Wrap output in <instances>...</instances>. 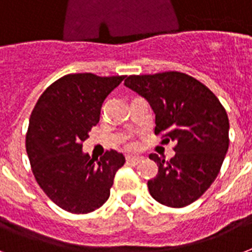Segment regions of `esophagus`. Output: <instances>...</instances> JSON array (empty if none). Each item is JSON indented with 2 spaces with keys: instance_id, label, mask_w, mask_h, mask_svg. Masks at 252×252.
<instances>
[{
  "instance_id": "obj_1",
  "label": "esophagus",
  "mask_w": 252,
  "mask_h": 252,
  "mask_svg": "<svg viewBox=\"0 0 252 252\" xmlns=\"http://www.w3.org/2000/svg\"><path fill=\"white\" fill-rule=\"evenodd\" d=\"M141 160H143V157H139V156H128L126 157V162L130 165H137Z\"/></svg>"
}]
</instances>
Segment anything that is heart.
<instances>
[{
  "label": "heart",
  "mask_w": 252,
  "mask_h": 252,
  "mask_svg": "<svg viewBox=\"0 0 252 252\" xmlns=\"http://www.w3.org/2000/svg\"><path fill=\"white\" fill-rule=\"evenodd\" d=\"M126 147L129 148V149H134V148L137 147V144H136V143H129V144H128V145H126Z\"/></svg>",
  "instance_id": "b5f03b06"
}]
</instances>
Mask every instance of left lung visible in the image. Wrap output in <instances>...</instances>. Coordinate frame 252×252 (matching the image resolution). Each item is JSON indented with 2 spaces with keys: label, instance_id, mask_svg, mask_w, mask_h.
Masks as SVG:
<instances>
[{
  "label": "left lung",
  "instance_id": "left-lung-1",
  "mask_svg": "<svg viewBox=\"0 0 252 252\" xmlns=\"http://www.w3.org/2000/svg\"><path fill=\"white\" fill-rule=\"evenodd\" d=\"M126 87L144 96L156 115L155 134L176 143L170 161L156 153L158 173L148 181L153 198L169 207H185L201 197L218 176L228 149V118L213 92L178 71L129 75Z\"/></svg>",
  "mask_w": 252,
  "mask_h": 252
}]
</instances>
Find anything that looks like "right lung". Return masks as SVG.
<instances>
[{
  "label": "right lung",
  "mask_w": 252,
  "mask_h": 252,
  "mask_svg": "<svg viewBox=\"0 0 252 252\" xmlns=\"http://www.w3.org/2000/svg\"><path fill=\"white\" fill-rule=\"evenodd\" d=\"M91 72L68 74L46 88L32 109L26 152L38 185L55 205L87 214L108 199L113 178L126 158L107 151L100 160L82 152L99 123L103 101L124 80Z\"/></svg>",
  "instance_id": "obj_1"
}]
</instances>
